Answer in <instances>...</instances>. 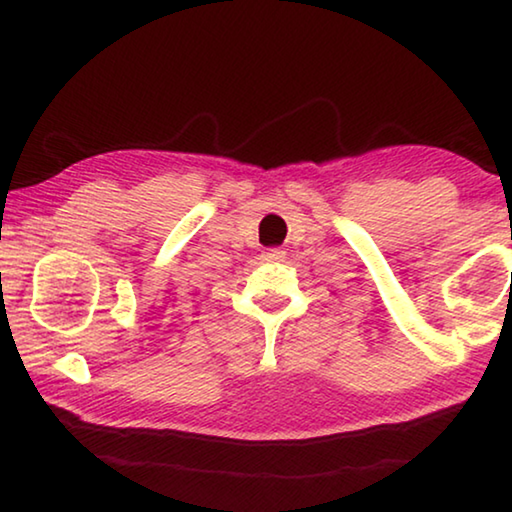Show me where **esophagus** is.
<instances>
[{
  "label": "esophagus",
  "instance_id": "1",
  "mask_svg": "<svg viewBox=\"0 0 512 512\" xmlns=\"http://www.w3.org/2000/svg\"><path fill=\"white\" fill-rule=\"evenodd\" d=\"M264 257L268 259V262H280V259H284V250L282 248H268Z\"/></svg>",
  "mask_w": 512,
  "mask_h": 512
}]
</instances>
